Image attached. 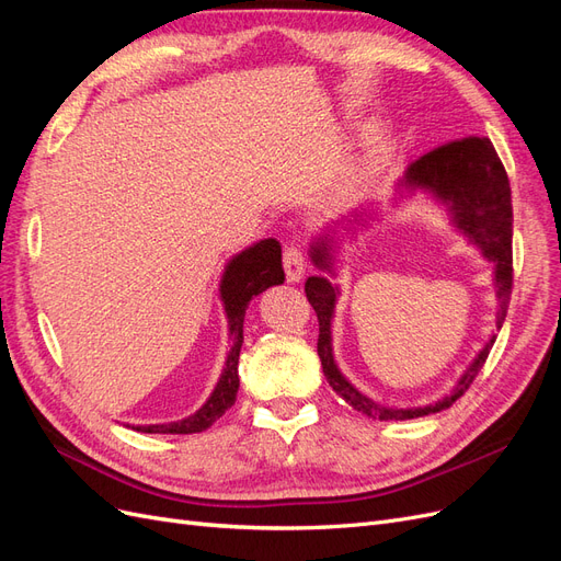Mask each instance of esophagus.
Listing matches in <instances>:
<instances>
[{"label": "esophagus", "mask_w": 561, "mask_h": 561, "mask_svg": "<svg viewBox=\"0 0 561 561\" xmlns=\"http://www.w3.org/2000/svg\"><path fill=\"white\" fill-rule=\"evenodd\" d=\"M283 266H285L287 283H299L304 274H307V260H304L301 250L297 248H287L283 252Z\"/></svg>", "instance_id": "esophagus-1"}]
</instances>
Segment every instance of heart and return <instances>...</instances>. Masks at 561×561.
I'll return each mask as SVG.
<instances>
[{
  "instance_id": "obj_1",
  "label": "heart",
  "mask_w": 561,
  "mask_h": 561,
  "mask_svg": "<svg viewBox=\"0 0 561 561\" xmlns=\"http://www.w3.org/2000/svg\"><path fill=\"white\" fill-rule=\"evenodd\" d=\"M381 149H383V135H381V133H375V138H371V140L365 145L360 159L355 161L353 171H355V173L363 171V168H365L369 161H375V159L381 154Z\"/></svg>"
}]
</instances>
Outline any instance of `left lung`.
I'll list each match as a JSON object with an SVG mask.
<instances>
[{
  "mask_svg": "<svg viewBox=\"0 0 561 561\" xmlns=\"http://www.w3.org/2000/svg\"><path fill=\"white\" fill-rule=\"evenodd\" d=\"M419 196L443 208L449 227L456 233H461L468 245L478 248L482 257L494 268L491 271L494 274L491 280H494L499 299L496 330H501L513 290V198L511 182H507L505 168L494 145H491L489 138H463L437 147L431 154L414 161L396 182L393 208H400L402 203H410ZM379 213L381 210L377 203H365V206L334 219L332 225L322 227L320 233H316V239L309 245V257L322 274L309 276L304 293H307L318 316V355L334 393L346 400L353 410L363 412L369 419L407 421L443 412L451 407V402L461 398L482 369L491 346L496 342V332L486 339V344L470 360L463 375L456 379L449 393L431 404L388 407L365 396L360 388H355L344 377V371L339 369L334 360L332 348V322L342 290L330 278H336L339 274V245H342L344 236H355L371 222H379Z\"/></svg>",
  "mask_w": 561,
  "mask_h": 561,
  "instance_id": "8db88e82",
  "label": "left lung"
}]
</instances>
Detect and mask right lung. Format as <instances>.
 <instances>
[{"label": "right lung", "mask_w": 561, "mask_h": 561, "mask_svg": "<svg viewBox=\"0 0 561 561\" xmlns=\"http://www.w3.org/2000/svg\"><path fill=\"white\" fill-rule=\"evenodd\" d=\"M285 280L283 262H280V243L276 239H264L248 245L245 250L236 252L225 264L222 278H219V301L227 316L229 325V351L225 358L222 375H219L213 393L203 402L198 410L190 416L171 423H149V426H128L138 433H173L190 435L203 433L222 416L236 402L239 393V355L243 346V322L245 309L252 297L262 295L264 290Z\"/></svg>", "instance_id": "1"}]
</instances>
